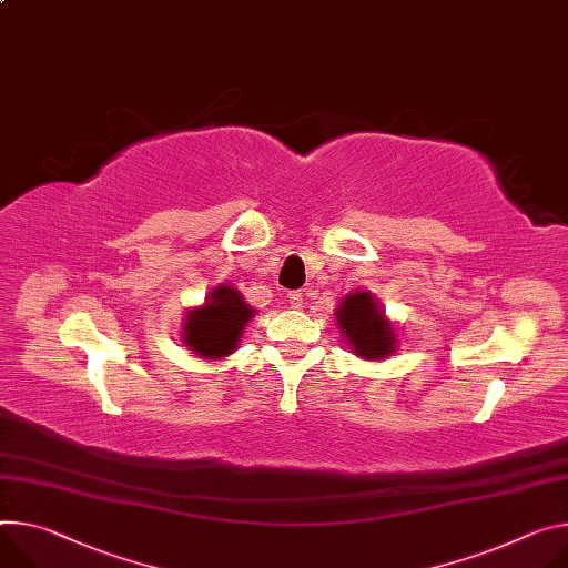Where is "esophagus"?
<instances>
[{
    "label": "esophagus",
    "mask_w": 568,
    "mask_h": 568,
    "mask_svg": "<svg viewBox=\"0 0 568 568\" xmlns=\"http://www.w3.org/2000/svg\"><path fill=\"white\" fill-rule=\"evenodd\" d=\"M287 301H290V305H292V307H303V292H301V290L290 292Z\"/></svg>",
    "instance_id": "34e87169"
}]
</instances>
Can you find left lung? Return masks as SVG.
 I'll return each mask as SVG.
<instances>
[{
	"mask_svg": "<svg viewBox=\"0 0 568 568\" xmlns=\"http://www.w3.org/2000/svg\"><path fill=\"white\" fill-rule=\"evenodd\" d=\"M335 320L355 355L365 359H383L396 351L394 326L372 292L359 290L346 294L335 311Z\"/></svg>",
	"mask_w": 568,
	"mask_h": 568,
	"instance_id": "8db88e82",
	"label": "left lung"
}]
</instances>
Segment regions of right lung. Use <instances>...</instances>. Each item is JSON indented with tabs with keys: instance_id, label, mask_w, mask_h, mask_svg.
Instances as JSON below:
<instances>
[{
	"instance_id": "right-lung-1",
	"label": "right lung",
	"mask_w": 568,
	"mask_h": 568,
	"mask_svg": "<svg viewBox=\"0 0 568 568\" xmlns=\"http://www.w3.org/2000/svg\"><path fill=\"white\" fill-rule=\"evenodd\" d=\"M253 313V307L233 285H220L201 307L185 315L183 342L205 359L226 357L237 348Z\"/></svg>"
}]
</instances>
